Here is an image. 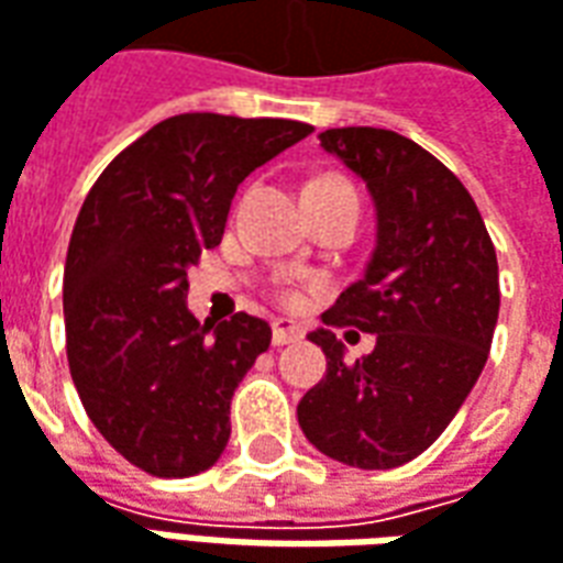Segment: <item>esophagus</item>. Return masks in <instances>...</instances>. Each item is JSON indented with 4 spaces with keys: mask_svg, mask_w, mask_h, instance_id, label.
<instances>
[{
    "mask_svg": "<svg viewBox=\"0 0 563 563\" xmlns=\"http://www.w3.org/2000/svg\"><path fill=\"white\" fill-rule=\"evenodd\" d=\"M301 338V332L295 329V325H289V322L277 320L274 325H271V344L274 347H283V344H295Z\"/></svg>",
    "mask_w": 563,
    "mask_h": 563,
    "instance_id": "34e87169",
    "label": "esophagus"
}]
</instances>
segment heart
<instances>
[{"label": "heart", "instance_id": "obj_1", "mask_svg": "<svg viewBox=\"0 0 563 563\" xmlns=\"http://www.w3.org/2000/svg\"><path fill=\"white\" fill-rule=\"evenodd\" d=\"M338 183H341V179H335V176H320V179H310L308 186H338ZM308 186H305V188H308ZM283 301H289V305H292L295 295L283 292Z\"/></svg>", "mask_w": 563, "mask_h": 563}]
</instances>
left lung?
<instances>
[{"mask_svg":"<svg viewBox=\"0 0 563 563\" xmlns=\"http://www.w3.org/2000/svg\"><path fill=\"white\" fill-rule=\"evenodd\" d=\"M322 148L375 200L377 234L363 280L310 332L325 377L298 402V423L325 457L393 470L423 454L454 420L487 363L500 313V271L482 213L454 173L402 133L332 128ZM376 335L343 363L332 328Z\"/></svg>","mask_w":563,"mask_h":563,"instance_id":"obj_1","label":"left lung"}]
</instances>
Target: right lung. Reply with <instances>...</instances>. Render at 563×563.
Instances as JSON below:
<instances>
[{"label": "right lung", "instance_id": "right-lung-1", "mask_svg": "<svg viewBox=\"0 0 563 563\" xmlns=\"http://www.w3.org/2000/svg\"><path fill=\"white\" fill-rule=\"evenodd\" d=\"M289 118L173 115L100 173L63 271L66 360L93 427L158 478L222 457L231 396L271 325L250 313L203 322L188 310V268L225 234L243 179L305 140Z\"/></svg>", "mask_w": 563, "mask_h": 563}]
</instances>
